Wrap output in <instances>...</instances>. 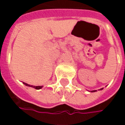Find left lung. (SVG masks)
<instances>
[{
	"mask_svg": "<svg viewBox=\"0 0 125 125\" xmlns=\"http://www.w3.org/2000/svg\"><path fill=\"white\" fill-rule=\"evenodd\" d=\"M102 89H103V88H101V89H100V90H102ZM96 90H92V91H91V92H96Z\"/></svg>",
	"mask_w": 125,
	"mask_h": 125,
	"instance_id": "8db88e82",
	"label": "left lung"
}]
</instances>
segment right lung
<instances>
[{"instance_id":"1","label":"right lung","mask_w":125,"mask_h":125,"mask_svg":"<svg viewBox=\"0 0 125 125\" xmlns=\"http://www.w3.org/2000/svg\"><path fill=\"white\" fill-rule=\"evenodd\" d=\"M23 84H25V86H27L32 87V88H35V89H37V90L41 89V88L43 87V86H32V85H29V84H27V83H25V82H23Z\"/></svg>"}]
</instances>
